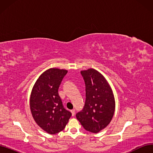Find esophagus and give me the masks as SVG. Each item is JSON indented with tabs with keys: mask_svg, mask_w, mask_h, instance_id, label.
<instances>
[{
	"mask_svg": "<svg viewBox=\"0 0 153 153\" xmlns=\"http://www.w3.org/2000/svg\"><path fill=\"white\" fill-rule=\"evenodd\" d=\"M71 114H72V115L73 116H74V115H75V110H71Z\"/></svg>",
	"mask_w": 153,
	"mask_h": 153,
	"instance_id": "1",
	"label": "esophagus"
}]
</instances>
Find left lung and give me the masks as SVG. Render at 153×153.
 <instances>
[{
    "instance_id": "left-lung-1",
    "label": "left lung",
    "mask_w": 153,
    "mask_h": 153,
    "mask_svg": "<svg viewBox=\"0 0 153 153\" xmlns=\"http://www.w3.org/2000/svg\"><path fill=\"white\" fill-rule=\"evenodd\" d=\"M85 84L84 108L76 114L85 130L98 133L108 126L115 112L113 92L105 77L94 69L81 71Z\"/></svg>"
}]
</instances>
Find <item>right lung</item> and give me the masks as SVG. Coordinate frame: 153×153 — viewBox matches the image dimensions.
I'll return each instance as SVG.
<instances>
[{"label":"right lung","instance_id":"add662e5","mask_svg":"<svg viewBox=\"0 0 153 153\" xmlns=\"http://www.w3.org/2000/svg\"><path fill=\"white\" fill-rule=\"evenodd\" d=\"M67 73L65 69H48L40 75L31 92L32 117L37 124L49 134L62 131L71 116V113L64 108L58 93L59 85Z\"/></svg>","mask_w":153,"mask_h":153}]
</instances>
